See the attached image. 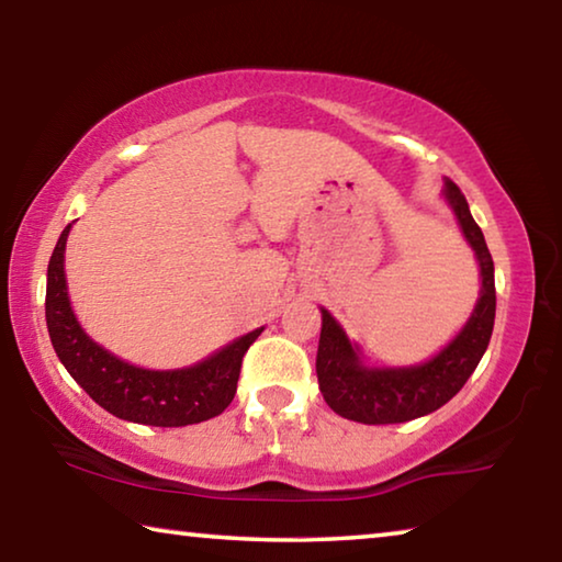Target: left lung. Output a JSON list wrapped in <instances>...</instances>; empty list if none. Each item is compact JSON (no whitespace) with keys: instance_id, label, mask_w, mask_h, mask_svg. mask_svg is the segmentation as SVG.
Wrapping results in <instances>:
<instances>
[{"instance_id":"left-lung-1","label":"left lung","mask_w":562,"mask_h":562,"mask_svg":"<svg viewBox=\"0 0 562 562\" xmlns=\"http://www.w3.org/2000/svg\"><path fill=\"white\" fill-rule=\"evenodd\" d=\"M449 201L461 233L473 247L481 268V297L465 327L439 355L414 367H364L359 347L351 345L339 322L322 310V335L317 349L319 392L331 412L359 424H404L441 408L461 392L486 351L496 319V282L493 258L475 225L469 203L453 180H446Z\"/></svg>"}]
</instances>
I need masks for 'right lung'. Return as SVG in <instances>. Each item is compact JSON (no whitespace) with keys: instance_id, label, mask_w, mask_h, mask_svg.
<instances>
[{"instance_id":"add662e5","label":"right lung","mask_w":562,"mask_h":562,"mask_svg":"<svg viewBox=\"0 0 562 562\" xmlns=\"http://www.w3.org/2000/svg\"><path fill=\"white\" fill-rule=\"evenodd\" d=\"M69 231L71 225H66L46 270V327L56 357L74 382L109 414L133 424L188 426L223 414L237 392L245 351L260 337L262 327L193 367L168 372L133 367L97 345L76 322L64 274Z\"/></svg>"}]
</instances>
